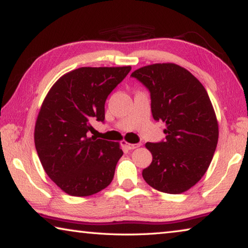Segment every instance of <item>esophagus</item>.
<instances>
[{"instance_id": "34e87169", "label": "esophagus", "mask_w": 248, "mask_h": 248, "mask_svg": "<svg viewBox=\"0 0 248 248\" xmlns=\"http://www.w3.org/2000/svg\"><path fill=\"white\" fill-rule=\"evenodd\" d=\"M123 145H124V148L127 149V150H134V149L139 148V146H140L141 144H140V143H136V144H130V143H127V142H125V141H123Z\"/></svg>"}]
</instances>
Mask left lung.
<instances>
[{
    "label": "left lung",
    "mask_w": 248,
    "mask_h": 248,
    "mask_svg": "<svg viewBox=\"0 0 248 248\" xmlns=\"http://www.w3.org/2000/svg\"><path fill=\"white\" fill-rule=\"evenodd\" d=\"M131 77L149 90L154 120L166 124L165 140L145 144L153 159L142 176L158 191H187L207 171L219 138L207 91L189 71L174 63L146 65Z\"/></svg>",
    "instance_id": "obj_1"
}]
</instances>
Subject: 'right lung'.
<instances>
[{
    "mask_svg": "<svg viewBox=\"0 0 248 248\" xmlns=\"http://www.w3.org/2000/svg\"><path fill=\"white\" fill-rule=\"evenodd\" d=\"M131 66L79 68L58 79L41 105L35 146L44 170L65 194L87 197L111 183L123 156L118 142L89 137L105 120V102Z\"/></svg>",
    "mask_w": 248,
    "mask_h": 248,
    "instance_id": "add662e5",
    "label": "right lung"
}]
</instances>
